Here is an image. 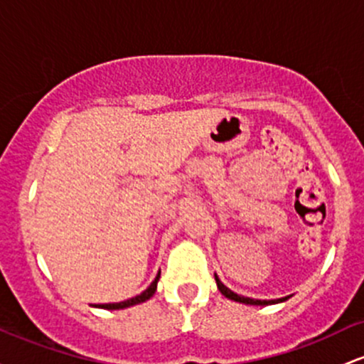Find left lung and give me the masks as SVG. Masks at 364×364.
Masks as SVG:
<instances>
[{
    "mask_svg": "<svg viewBox=\"0 0 364 364\" xmlns=\"http://www.w3.org/2000/svg\"><path fill=\"white\" fill-rule=\"evenodd\" d=\"M215 278V283H218V289L219 292L225 295L226 299H230V301H235V302H242V304H250V306H269V304H278V302H283L287 301V299L290 297H282V299H273V301H259V299H250V297H243V295H238L235 292H231L230 289H228L226 285H223L221 279L218 278V274H214Z\"/></svg>",
    "mask_w": 364,
    "mask_h": 364,
    "instance_id": "1",
    "label": "left lung"
}]
</instances>
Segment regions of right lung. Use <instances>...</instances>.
Here are the masks:
<instances>
[{
	"mask_svg": "<svg viewBox=\"0 0 364 364\" xmlns=\"http://www.w3.org/2000/svg\"><path fill=\"white\" fill-rule=\"evenodd\" d=\"M159 278H161V271H159V274H157V277H155L154 282L150 283L149 289L143 290V292L139 294V295H136V297H131V299H127V301H122V302H114V304H97V307H102V309H124V307H131V306L141 304V302L149 301L151 295L155 294V290H157Z\"/></svg>",
	"mask_w": 364,
	"mask_h": 364,
	"instance_id": "add662e5",
	"label": "right lung"
}]
</instances>
